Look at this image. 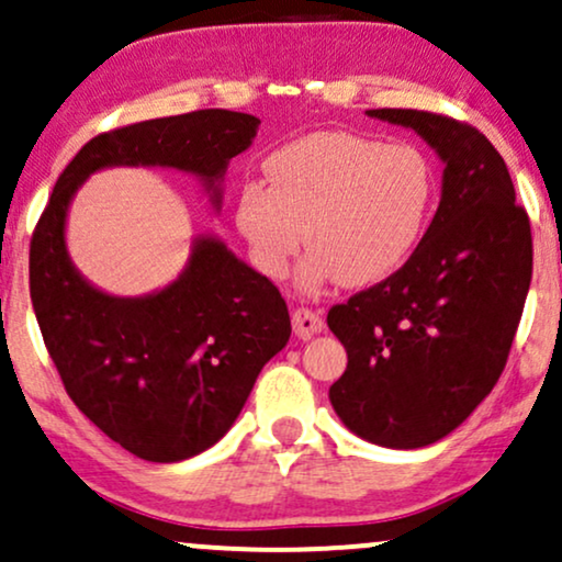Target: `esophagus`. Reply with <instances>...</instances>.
<instances>
[{"instance_id": "esophagus-1", "label": "esophagus", "mask_w": 562, "mask_h": 562, "mask_svg": "<svg viewBox=\"0 0 562 562\" xmlns=\"http://www.w3.org/2000/svg\"><path fill=\"white\" fill-rule=\"evenodd\" d=\"M323 327H325V319L317 315V312H312V310H296L294 312V333L299 335V338H312V335H317V333H323Z\"/></svg>"}]
</instances>
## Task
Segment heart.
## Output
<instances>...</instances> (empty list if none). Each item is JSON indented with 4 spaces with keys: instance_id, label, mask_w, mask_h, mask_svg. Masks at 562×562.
Masks as SVG:
<instances>
[{
    "instance_id": "heart-1",
    "label": "heart",
    "mask_w": 562,
    "mask_h": 562,
    "mask_svg": "<svg viewBox=\"0 0 562 562\" xmlns=\"http://www.w3.org/2000/svg\"><path fill=\"white\" fill-rule=\"evenodd\" d=\"M266 180L239 186L235 227L252 266L271 281L289 273L307 243L296 271L304 294L335 281L363 289L390 279L418 245L434 201L424 151L348 131L283 144L266 159Z\"/></svg>"
}]
</instances>
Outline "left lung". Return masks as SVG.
Segmentation results:
<instances>
[{"label": "left lung", "mask_w": 562, "mask_h": 562, "mask_svg": "<svg viewBox=\"0 0 562 562\" xmlns=\"http://www.w3.org/2000/svg\"><path fill=\"white\" fill-rule=\"evenodd\" d=\"M367 115L436 151L441 201L397 273L327 312L348 353L330 403L361 439L420 449L462 426L498 382L527 302L531 229L504 157L477 128L403 108Z\"/></svg>", "instance_id": "left-lung-1"}]
</instances>
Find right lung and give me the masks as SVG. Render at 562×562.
<instances>
[{
    "mask_svg": "<svg viewBox=\"0 0 562 562\" xmlns=\"http://www.w3.org/2000/svg\"><path fill=\"white\" fill-rule=\"evenodd\" d=\"M250 113L195 111L94 136L56 180L31 243V299L69 397L147 462H183L229 431L260 369L289 344L279 289L216 235H195L178 279L142 296L98 289L71 263L69 206L108 167H170L218 214L229 159L250 149Z\"/></svg>",
    "mask_w": 562,
    "mask_h": 562,
    "instance_id": "right-lung-1",
    "label": "right lung"
}]
</instances>
